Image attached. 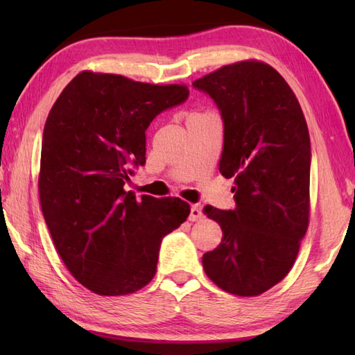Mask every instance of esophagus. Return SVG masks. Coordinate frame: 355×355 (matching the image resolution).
I'll return each instance as SVG.
<instances>
[{
	"mask_svg": "<svg viewBox=\"0 0 355 355\" xmlns=\"http://www.w3.org/2000/svg\"><path fill=\"white\" fill-rule=\"evenodd\" d=\"M201 218H202V209H201V206L193 205V206L191 207L189 220H191V221H198V220H201Z\"/></svg>",
	"mask_w": 355,
	"mask_h": 355,
	"instance_id": "esophagus-1",
	"label": "esophagus"
}]
</instances>
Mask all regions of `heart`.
Here are the masks:
<instances>
[{"label":"heart","mask_w":355,"mask_h":355,"mask_svg":"<svg viewBox=\"0 0 355 355\" xmlns=\"http://www.w3.org/2000/svg\"><path fill=\"white\" fill-rule=\"evenodd\" d=\"M193 114H205V112H193Z\"/></svg>","instance_id":"obj_1"}]
</instances>
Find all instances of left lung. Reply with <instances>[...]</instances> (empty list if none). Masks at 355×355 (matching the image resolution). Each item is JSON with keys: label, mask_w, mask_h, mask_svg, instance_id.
<instances>
[{"label": "left lung", "mask_w": 355, "mask_h": 355, "mask_svg": "<svg viewBox=\"0 0 355 355\" xmlns=\"http://www.w3.org/2000/svg\"><path fill=\"white\" fill-rule=\"evenodd\" d=\"M220 108V172L235 177L236 209L205 207L221 244L202 267L221 290L266 293L288 275L310 224V134L296 94L273 67L247 59L192 82Z\"/></svg>", "instance_id": "left-lung-1"}]
</instances>
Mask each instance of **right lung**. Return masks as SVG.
<instances>
[{"label":"right lung","instance_id":"right-lung-1","mask_svg":"<svg viewBox=\"0 0 355 355\" xmlns=\"http://www.w3.org/2000/svg\"><path fill=\"white\" fill-rule=\"evenodd\" d=\"M189 96L184 84L154 85L80 71L44 126L41 209L53 244L78 282L99 296H125L150 282L164 235L191 206L123 189L130 164L146 162V130Z\"/></svg>","mask_w":355,"mask_h":355}]
</instances>
